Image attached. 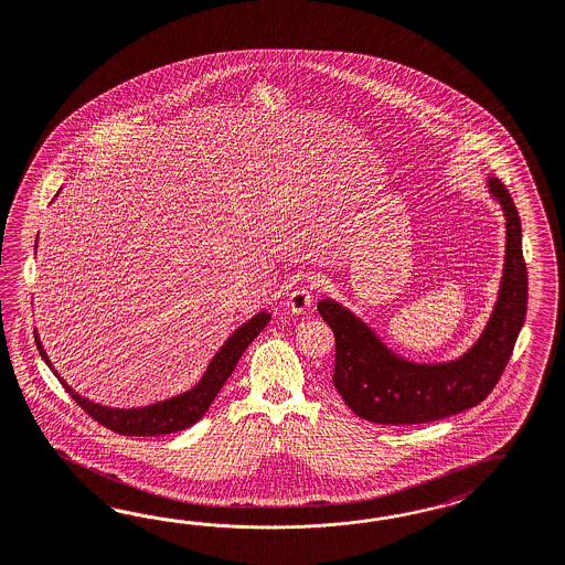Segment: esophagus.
<instances>
[{
  "mask_svg": "<svg viewBox=\"0 0 565 565\" xmlns=\"http://www.w3.org/2000/svg\"><path fill=\"white\" fill-rule=\"evenodd\" d=\"M310 305H312V291L308 290V288H298V290L291 291L288 300H286V307L294 315L307 312Z\"/></svg>",
  "mask_w": 565,
  "mask_h": 565,
  "instance_id": "34e87169",
  "label": "esophagus"
}]
</instances>
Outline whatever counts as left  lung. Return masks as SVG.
I'll return each instance as SVG.
<instances>
[{
	"mask_svg": "<svg viewBox=\"0 0 565 565\" xmlns=\"http://www.w3.org/2000/svg\"><path fill=\"white\" fill-rule=\"evenodd\" d=\"M505 217V257L489 321L458 359L416 362L395 354L375 329L333 298L319 312L335 335L333 385L360 418L379 425H420L480 404L512 356L526 319L529 275L522 257V223L508 189L487 178Z\"/></svg>",
	"mask_w": 565,
	"mask_h": 565,
	"instance_id": "obj_1",
	"label": "left lung"
}]
</instances>
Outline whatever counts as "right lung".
Returning <instances> with one entry per match:
<instances>
[{
  "instance_id": "1",
  "label": "right lung",
  "mask_w": 565,
  "mask_h": 565,
  "mask_svg": "<svg viewBox=\"0 0 565 565\" xmlns=\"http://www.w3.org/2000/svg\"><path fill=\"white\" fill-rule=\"evenodd\" d=\"M36 248V246H34ZM271 321V312L258 310L255 317H250L246 323L232 331V335L223 342L222 348L209 360L203 376L182 394L171 395L168 399L154 402L149 406H138V408H111L103 406L99 402H93L85 395L74 392L68 383L53 369L52 360L47 356L43 343L39 340V333L34 329V342L45 360V364L53 371V375L60 379V383L66 387V392L72 395V399L86 412L90 414L103 427L111 428L126 437H154V435H168L182 428H189L201 420L213 404V399L220 394L223 383L230 379L232 371L236 369L239 356L244 350L250 345V342L257 338L258 333L265 329V326Z\"/></svg>"
}]
</instances>
